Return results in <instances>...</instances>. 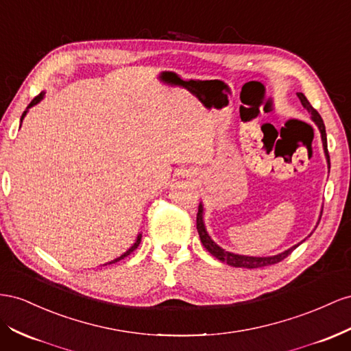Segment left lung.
I'll return each instance as SVG.
<instances>
[{
	"instance_id": "left-lung-1",
	"label": "left lung",
	"mask_w": 351,
	"mask_h": 351,
	"mask_svg": "<svg viewBox=\"0 0 351 351\" xmlns=\"http://www.w3.org/2000/svg\"><path fill=\"white\" fill-rule=\"evenodd\" d=\"M298 99L301 100V105L306 108V110L310 113V118L311 121L315 122L319 132H320V138H322V145H324V152L326 156V162H328V168H329V155H328V143H326V130H325V124H324V119L319 115V112L310 105V101L306 99V96L302 93H297ZM320 217H322V211L319 215V220L316 224H319L320 221ZM317 227V226H316ZM196 229L199 233V238H201L202 245L206 248V251L213 254L217 260H220L221 263L229 264L232 267H242V269H258V267H266V266H271V264H276L279 261H282L283 258H287L288 255L297 248L298 245L302 243V241L297 245L291 246V248L285 250L283 252H279L276 255H270V257H254V255H242V254H234L230 251H226L223 250L220 245H217L211 236L208 234L206 232V227H205V221H204V205L202 202L199 204L197 208V215H196ZM313 233V232H311ZM310 233V234H311ZM308 234V236H310ZM306 241V239H304Z\"/></svg>"
}]
</instances>
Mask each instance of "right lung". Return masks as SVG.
<instances>
[{
  "label": "right lung",
  "mask_w": 351,
  "mask_h": 351,
  "mask_svg": "<svg viewBox=\"0 0 351 351\" xmlns=\"http://www.w3.org/2000/svg\"><path fill=\"white\" fill-rule=\"evenodd\" d=\"M44 96H45V93L44 91H41L40 94H38V96L29 103V105H27V108H26V110L22 113V118H21V125H22V122H23V119H25V117H26V113L27 112H29V109L32 108V106H35V105H38V103H40L43 99H44ZM140 241H141V233H138L137 234V238H136V242L134 243H132L131 246H130V248L124 252V254H122V255H119V257L118 258H115V260H112V261H109V263H106V264H113V263H117V261H119V260H122V258H125L127 257V255H130L132 251H134L136 248H137V246H138V243H140ZM106 264H103V266H106Z\"/></svg>",
  "instance_id": "obj_1"
}]
</instances>
